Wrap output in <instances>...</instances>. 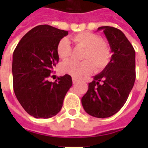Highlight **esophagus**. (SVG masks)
Instances as JSON below:
<instances>
[{
    "label": "esophagus",
    "instance_id": "esophagus-1",
    "mask_svg": "<svg viewBox=\"0 0 148 148\" xmlns=\"http://www.w3.org/2000/svg\"><path fill=\"white\" fill-rule=\"evenodd\" d=\"M72 81H73V84H76L77 82L78 81V80H77V79L75 78V77H72Z\"/></svg>",
    "mask_w": 148,
    "mask_h": 148
}]
</instances>
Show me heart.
Listing matches in <instances>:
<instances>
[{"instance_id":"1","label":"heart","mask_w":148,"mask_h":148,"mask_svg":"<svg viewBox=\"0 0 148 148\" xmlns=\"http://www.w3.org/2000/svg\"><path fill=\"white\" fill-rule=\"evenodd\" d=\"M72 40L77 47L85 48L82 55V59L84 60L81 62L73 60L64 61L60 65V71L62 74L80 77L90 74L94 71V65L97 71L108 66L111 58V52L109 46L103 42L101 36L85 31L74 35ZM57 52L58 57L63 60L67 59L71 55V46L67 38H63L58 42Z\"/></svg>"}]
</instances>
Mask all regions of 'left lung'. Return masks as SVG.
<instances>
[{
  "instance_id": "left-lung-1",
  "label": "left lung",
  "mask_w": 148,
  "mask_h": 148,
  "mask_svg": "<svg viewBox=\"0 0 148 148\" xmlns=\"http://www.w3.org/2000/svg\"><path fill=\"white\" fill-rule=\"evenodd\" d=\"M97 30H103L113 54L108 66L89 83L81 103L88 114L105 118L121 110L133 88L135 51L119 29L103 26Z\"/></svg>"
}]
</instances>
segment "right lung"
<instances>
[{"label": "right lung", "mask_w": 148, "mask_h": 148, "mask_svg": "<svg viewBox=\"0 0 148 148\" xmlns=\"http://www.w3.org/2000/svg\"><path fill=\"white\" fill-rule=\"evenodd\" d=\"M68 31L50 25H38L20 40L13 53V86L24 110L35 118L55 116L72 86L68 74L54 82L48 78L59 61L57 46Z\"/></svg>", "instance_id": "1"}]
</instances>
